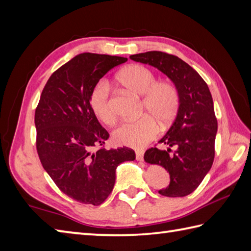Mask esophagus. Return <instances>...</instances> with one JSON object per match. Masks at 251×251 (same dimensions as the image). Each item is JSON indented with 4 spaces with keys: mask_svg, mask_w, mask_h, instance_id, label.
Wrapping results in <instances>:
<instances>
[{
    "mask_svg": "<svg viewBox=\"0 0 251 251\" xmlns=\"http://www.w3.org/2000/svg\"><path fill=\"white\" fill-rule=\"evenodd\" d=\"M136 158H137V161H143V151L137 150L136 151Z\"/></svg>",
    "mask_w": 251,
    "mask_h": 251,
    "instance_id": "1",
    "label": "esophagus"
}]
</instances>
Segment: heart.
<instances>
[{"instance_id":"obj_1","label":"heart","mask_w":251,"mask_h":251,"mask_svg":"<svg viewBox=\"0 0 251 251\" xmlns=\"http://www.w3.org/2000/svg\"><path fill=\"white\" fill-rule=\"evenodd\" d=\"M123 86L138 96H143L142 109L149 114L138 120L126 121L113 131V141L119 146L140 149L156 136L158 126L172 121L180 104L177 87L169 82H156L154 73L140 65H131L123 69L117 75ZM89 104L94 114L106 125H113L116 120L110 99L109 85L100 81L90 92ZM154 118L153 119L152 117Z\"/></svg>"}]
</instances>
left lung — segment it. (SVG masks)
Segmentation results:
<instances>
[{
	"instance_id": "8db88e82",
	"label": "left lung",
	"mask_w": 251,
	"mask_h": 251,
	"mask_svg": "<svg viewBox=\"0 0 251 251\" xmlns=\"http://www.w3.org/2000/svg\"><path fill=\"white\" fill-rule=\"evenodd\" d=\"M129 58L156 68L178 89L180 104L177 116L158 141L167 149H149L145 161L161 165L169 173V185L159 190V194L168 197L189 195L201 184L215 158L218 123L210 90L200 74L177 56L147 51Z\"/></svg>"
}]
</instances>
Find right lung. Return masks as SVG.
Wrapping results in <instances>:
<instances>
[{"mask_svg": "<svg viewBox=\"0 0 251 251\" xmlns=\"http://www.w3.org/2000/svg\"><path fill=\"white\" fill-rule=\"evenodd\" d=\"M127 58L84 52L51 74L36 106V150L46 173L66 195L98 206L113 190L119 165L134 161L128 148L105 150L109 134L89 104L90 92Z\"/></svg>", "mask_w": 251, "mask_h": 251, "instance_id": "obj_1", "label": "right lung"}]
</instances>
